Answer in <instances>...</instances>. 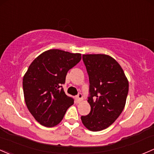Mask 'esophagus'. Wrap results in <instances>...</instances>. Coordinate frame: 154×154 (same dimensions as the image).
I'll return each mask as SVG.
<instances>
[{
    "label": "esophagus",
    "instance_id": "obj_1",
    "mask_svg": "<svg viewBox=\"0 0 154 154\" xmlns=\"http://www.w3.org/2000/svg\"><path fill=\"white\" fill-rule=\"evenodd\" d=\"M75 100H76V101H77V103H80V102L82 100V95L81 94H79L76 97Z\"/></svg>",
    "mask_w": 154,
    "mask_h": 154
}]
</instances>
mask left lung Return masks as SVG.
I'll return each mask as SVG.
<instances>
[{
    "label": "left lung",
    "instance_id": "1",
    "mask_svg": "<svg viewBox=\"0 0 154 154\" xmlns=\"http://www.w3.org/2000/svg\"><path fill=\"white\" fill-rule=\"evenodd\" d=\"M89 77L91 111L82 116L87 129L100 131L115 122L123 111L128 93V80L123 69L112 57L104 54H83Z\"/></svg>",
    "mask_w": 154,
    "mask_h": 154
}]
</instances>
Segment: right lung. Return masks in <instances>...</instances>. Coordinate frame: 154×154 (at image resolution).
I'll list each match as a JSON object with an SVG mask.
<instances>
[{
    "label": "right lung",
    "instance_id": "add662e5",
    "mask_svg": "<svg viewBox=\"0 0 154 154\" xmlns=\"http://www.w3.org/2000/svg\"><path fill=\"white\" fill-rule=\"evenodd\" d=\"M81 60L80 53L49 49L37 57L23 78L26 105L40 125L54 127L63 119L74 100L65 94L62 84L69 69Z\"/></svg>",
    "mask_w": 154,
    "mask_h": 154
}]
</instances>
